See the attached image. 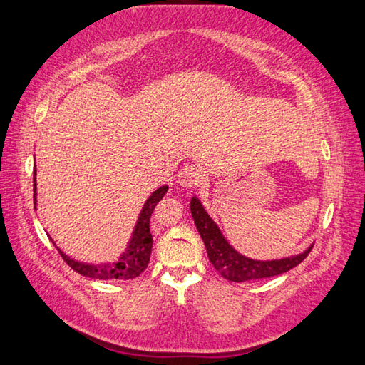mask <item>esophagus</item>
<instances>
[{"label":"esophagus","mask_w":365,"mask_h":365,"mask_svg":"<svg viewBox=\"0 0 365 365\" xmlns=\"http://www.w3.org/2000/svg\"><path fill=\"white\" fill-rule=\"evenodd\" d=\"M204 181H205V171L202 170V166L199 165H186L178 175V184L186 189L200 186Z\"/></svg>","instance_id":"34e87169"}]
</instances>
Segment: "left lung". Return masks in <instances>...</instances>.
Returning a JSON list of instances; mask_svg holds the SVG:
<instances>
[{
    "label": "left lung",
    "mask_w": 365,
    "mask_h": 365,
    "mask_svg": "<svg viewBox=\"0 0 365 365\" xmlns=\"http://www.w3.org/2000/svg\"><path fill=\"white\" fill-rule=\"evenodd\" d=\"M190 213H192L197 231L207 247V255L223 278L228 282L242 283L249 279L270 278L289 272L306 259L314 246H309L304 252L278 260H254L249 257L239 254L237 250L226 241L223 232L220 231L218 225L205 212L204 205L197 197L190 199Z\"/></svg>",
    "instance_id": "obj_1"
}]
</instances>
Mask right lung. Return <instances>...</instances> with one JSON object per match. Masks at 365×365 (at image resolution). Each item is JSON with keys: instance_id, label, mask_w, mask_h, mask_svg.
<instances>
[{"instance_id": "obj_1", "label": "right lung", "mask_w": 365, "mask_h": 365, "mask_svg": "<svg viewBox=\"0 0 365 365\" xmlns=\"http://www.w3.org/2000/svg\"><path fill=\"white\" fill-rule=\"evenodd\" d=\"M37 170H34V204L37 205ZM168 190V186H161L157 190H153L152 195L148 197L143 204L142 210L137 218V223L134 226L133 236H130L128 247L121 257L116 262H106V264H86V262H79L71 259L69 255H66L61 249H58V252L61 254L63 260L68 264L74 272L83 274L87 278H97V279H133L145 270L148 262H150L152 254V244L153 237L150 232V217L153 213L155 205L163 199V195ZM53 241V239H51Z\"/></svg>"}]
</instances>
